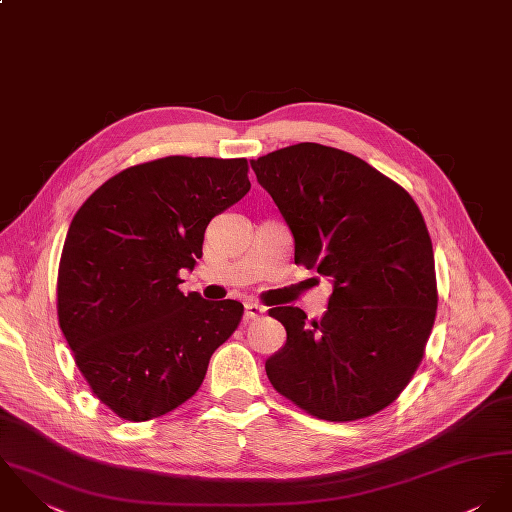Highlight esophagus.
Returning a JSON list of instances; mask_svg holds the SVG:
<instances>
[{"label": "esophagus", "instance_id": "1", "mask_svg": "<svg viewBox=\"0 0 512 512\" xmlns=\"http://www.w3.org/2000/svg\"><path fill=\"white\" fill-rule=\"evenodd\" d=\"M263 312H265V307H261V305H257V303H245V314H243V318L249 322V320L259 318Z\"/></svg>", "mask_w": 512, "mask_h": 512}]
</instances>
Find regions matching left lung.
<instances>
[{"instance_id": "obj_1", "label": "left lung", "mask_w": 512, "mask_h": 512, "mask_svg": "<svg viewBox=\"0 0 512 512\" xmlns=\"http://www.w3.org/2000/svg\"><path fill=\"white\" fill-rule=\"evenodd\" d=\"M295 241V263L328 277L320 320L269 310L287 330L265 362L273 388L328 421L388 408L408 386L435 308L433 247L419 207L396 182L338 148L301 142L251 160Z\"/></svg>"}]
</instances>
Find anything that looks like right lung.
<instances>
[{
  "mask_svg": "<svg viewBox=\"0 0 512 512\" xmlns=\"http://www.w3.org/2000/svg\"><path fill=\"white\" fill-rule=\"evenodd\" d=\"M251 184L247 160L168 156L122 170L75 213L57 279L59 326L104 406L128 421L190 400L243 305L180 293L207 223Z\"/></svg>",
  "mask_w": 512,
  "mask_h": 512,
  "instance_id": "add662e5",
  "label": "right lung"
}]
</instances>
